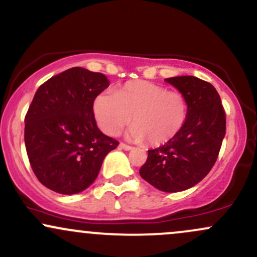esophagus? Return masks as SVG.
Listing matches in <instances>:
<instances>
[{"instance_id": "obj_1", "label": "esophagus", "mask_w": 257, "mask_h": 257, "mask_svg": "<svg viewBox=\"0 0 257 257\" xmlns=\"http://www.w3.org/2000/svg\"><path fill=\"white\" fill-rule=\"evenodd\" d=\"M119 148L123 149V150H125V151H131L132 149H133L131 145H126V144H124V143L119 144Z\"/></svg>"}]
</instances>
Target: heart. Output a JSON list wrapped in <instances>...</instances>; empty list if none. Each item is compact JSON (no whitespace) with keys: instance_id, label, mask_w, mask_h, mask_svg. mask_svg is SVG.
I'll return each mask as SVG.
<instances>
[{"instance_id":"1","label":"heart","mask_w":257,"mask_h":257,"mask_svg":"<svg viewBox=\"0 0 257 257\" xmlns=\"http://www.w3.org/2000/svg\"><path fill=\"white\" fill-rule=\"evenodd\" d=\"M94 113L100 128L118 135L133 124L129 137L161 146L172 142L188 119V102L182 92L146 80L128 81L113 92H101L94 101Z\"/></svg>"}]
</instances>
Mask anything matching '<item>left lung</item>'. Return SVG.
I'll list each match as a JSON object with an SVG mask.
<instances>
[{
	"label": "left lung",
	"instance_id": "obj_1",
	"mask_svg": "<svg viewBox=\"0 0 257 257\" xmlns=\"http://www.w3.org/2000/svg\"><path fill=\"white\" fill-rule=\"evenodd\" d=\"M188 102L184 128L170 143L149 150L140 168L143 179L166 193L197 184L215 165L225 135V113L217 90L191 75L166 79Z\"/></svg>",
	"mask_w": 257,
	"mask_h": 257
}]
</instances>
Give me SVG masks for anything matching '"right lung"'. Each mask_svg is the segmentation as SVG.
I'll return each mask as SVG.
<instances>
[{
  "label": "right lung",
  "mask_w": 257,
  "mask_h": 257,
  "mask_svg": "<svg viewBox=\"0 0 257 257\" xmlns=\"http://www.w3.org/2000/svg\"><path fill=\"white\" fill-rule=\"evenodd\" d=\"M109 85L101 73L74 67L45 81L25 114L24 142L36 178L72 195L94 183L102 161L118 146L97 128L95 98Z\"/></svg>",
  "instance_id": "right-lung-1"
}]
</instances>
